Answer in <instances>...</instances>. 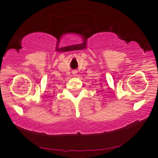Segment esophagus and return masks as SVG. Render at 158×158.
Instances as JSON below:
<instances>
[{"mask_svg": "<svg viewBox=\"0 0 158 158\" xmlns=\"http://www.w3.org/2000/svg\"><path fill=\"white\" fill-rule=\"evenodd\" d=\"M72 73L73 74V76H76V74H77V70H73V71H72Z\"/></svg>", "mask_w": 158, "mask_h": 158, "instance_id": "esophagus-1", "label": "esophagus"}]
</instances>
